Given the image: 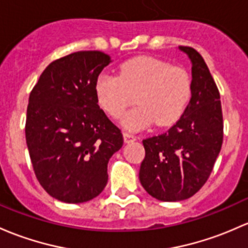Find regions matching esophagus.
<instances>
[{
    "label": "esophagus",
    "instance_id": "1",
    "mask_svg": "<svg viewBox=\"0 0 248 248\" xmlns=\"http://www.w3.org/2000/svg\"><path fill=\"white\" fill-rule=\"evenodd\" d=\"M124 142H132L135 140V135H133L129 132H124Z\"/></svg>",
    "mask_w": 248,
    "mask_h": 248
}]
</instances>
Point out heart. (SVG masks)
I'll use <instances>...</instances> for the list:
<instances>
[{
    "label": "heart",
    "mask_w": 248,
    "mask_h": 248,
    "mask_svg": "<svg viewBox=\"0 0 248 248\" xmlns=\"http://www.w3.org/2000/svg\"><path fill=\"white\" fill-rule=\"evenodd\" d=\"M192 93V80L182 66L153 58L137 57L120 65L119 75L101 72L95 80V96L107 115L119 119L129 131H139L155 122L171 126L186 111Z\"/></svg>",
    "instance_id": "b5f03b06"
}]
</instances>
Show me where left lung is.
<instances>
[{
    "label": "left lung",
    "instance_id": "1",
    "mask_svg": "<svg viewBox=\"0 0 248 248\" xmlns=\"http://www.w3.org/2000/svg\"><path fill=\"white\" fill-rule=\"evenodd\" d=\"M192 62L191 100L168 132L142 140L145 158L139 178L152 197L176 202L194 196L205 184L223 141L220 93L204 59L179 46Z\"/></svg>",
    "mask_w": 248,
    "mask_h": 248
}]
</instances>
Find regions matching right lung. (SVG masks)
Instances as JSON below:
<instances>
[{
    "instance_id": "add662e5",
    "label": "right lung",
    "mask_w": 248,
    "mask_h": 248,
    "mask_svg": "<svg viewBox=\"0 0 248 248\" xmlns=\"http://www.w3.org/2000/svg\"><path fill=\"white\" fill-rule=\"evenodd\" d=\"M109 62L100 51L67 54L44 70L30 93L25 133L33 170L62 202L98 196L108 182L109 159L124 145L95 96L96 78Z\"/></svg>"
}]
</instances>
